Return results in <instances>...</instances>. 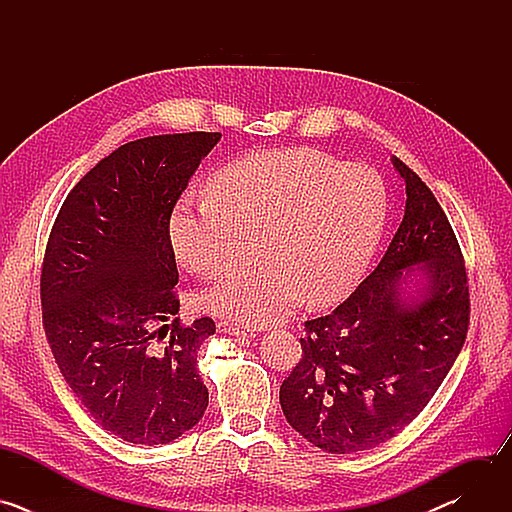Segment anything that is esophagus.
<instances>
[{
  "mask_svg": "<svg viewBox=\"0 0 512 512\" xmlns=\"http://www.w3.org/2000/svg\"><path fill=\"white\" fill-rule=\"evenodd\" d=\"M218 332L221 334H229V336H245V338H253L257 330L253 328H245L239 324H231V322H218Z\"/></svg>",
  "mask_w": 512,
  "mask_h": 512,
  "instance_id": "esophagus-1",
  "label": "esophagus"
}]
</instances>
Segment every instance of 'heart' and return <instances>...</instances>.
<instances>
[{"label": "heart", "mask_w": 512, "mask_h": 512, "mask_svg": "<svg viewBox=\"0 0 512 512\" xmlns=\"http://www.w3.org/2000/svg\"><path fill=\"white\" fill-rule=\"evenodd\" d=\"M389 212L383 176L338 164L312 148L265 150L218 170L208 196H186L170 214L176 259L200 277L221 273L239 233L259 231L261 263L204 289V312L241 326H271L344 296L367 271Z\"/></svg>", "instance_id": "obj_1"}]
</instances>
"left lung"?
I'll return each mask as SVG.
<instances>
[{
  "label": "left lung",
  "instance_id": "left-lung-1",
  "mask_svg": "<svg viewBox=\"0 0 512 512\" xmlns=\"http://www.w3.org/2000/svg\"><path fill=\"white\" fill-rule=\"evenodd\" d=\"M403 221L375 271L332 314L306 322L302 360L279 389L287 423L330 454L364 452L409 425L464 346L470 300L440 202L399 158Z\"/></svg>",
  "mask_w": 512,
  "mask_h": 512
}]
</instances>
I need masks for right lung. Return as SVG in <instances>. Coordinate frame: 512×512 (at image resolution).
I'll use <instances>...</instances> for the list:
<instances>
[{"label":"right lung","mask_w":512,"mask_h":512,"mask_svg":"<svg viewBox=\"0 0 512 512\" xmlns=\"http://www.w3.org/2000/svg\"><path fill=\"white\" fill-rule=\"evenodd\" d=\"M221 133L129 141L66 196L52 227L42 318L58 369L123 442L170 444L208 407L198 375L210 318L180 326L170 214Z\"/></svg>","instance_id":"add662e5"}]
</instances>
